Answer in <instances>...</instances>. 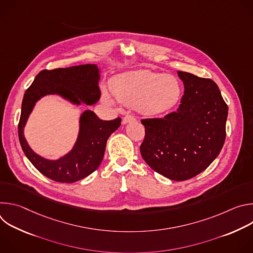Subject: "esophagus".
Segmentation results:
<instances>
[{"instance_id":"34e87169","label":"esophagus","mask_w":253,"mask_h":253,"mask_svg":"<svg viewBox=\"0 0 253 253\" xmlns=\"http://www.w3.org/2000/svg\"><path fill=\"white\" fill-rule=\"evenodd\" d=\"M135 120V118L132 116V115H126V116H124L123 117V123L124 124H126V123H129V122H131V121H134Z\"/></svg>"}]
</instances>
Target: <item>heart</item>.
<instances>
[{"label":"heart","instance_id":"heart-1","mask_svg":"<svg viewBox=\"0 0 253 253\" xmlns=\"http://www.w3.org/2000/svg\"><path fill=\"white\" fill-rule=\"evenodd\" d=\"M111 91L118 102L136 107L139 112L148 116L171 110L182 93L181 85L174 76L148 70L128 72L116 77L111 83ZM103 98L107 103H112L107 93Z\"/></svg>","mask_w":253,"mask_h":253}]
</instances>
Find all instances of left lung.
<instances>
[{
    "label": "left lung",
    "mask_w": 253,
    "mask_h": 253,
    "mask_svg": "<svg viewBox=\"0 0 253 253\" xmlns=\"http://www.w3.org/2000/svg\"><path fill=\"white\" fill-rule=\"evenodd\" d=\"M184 84L179 108L163 118L142 119L141 155L155 172L184 181L204 171L220 153L228 107L216 83L178 71Z\"/></svg>",
    "instance_id": "8db88e82"
}]
</instances>
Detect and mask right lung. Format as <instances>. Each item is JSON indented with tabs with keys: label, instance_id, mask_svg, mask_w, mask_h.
<instances>
[{
	"label": "right lung",
	"instance_id": "obj_1",
	"mask_svg": "<svg viewBox=\"0 0 253 253\" xmlns=\"http://www.w3.org/2000/svg\"><path fill=\"white\" fill-rule=\"evenodd\" d=\"M98 81L99 70L92 64L46 69L36 76L25 92L18 125L21 147L36 169L56 182L73 183L93 173L103 160L108 138L121 125V118L105 121L90 110L84 111L74 148L56 161L42 158L29 147L23 133L27 119L35 103L49 94H58L77 105L95 104L101 95Z\"/></svg>",
	"mask_w": 253,
	"mask_h": 253
}]
</instances>
